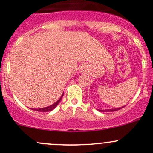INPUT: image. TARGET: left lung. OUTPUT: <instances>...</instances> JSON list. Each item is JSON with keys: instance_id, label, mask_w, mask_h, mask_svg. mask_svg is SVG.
I'll use <instances>...</instances> for the list:
<instances>
[{"instance_id": "8db88e82", "label": "left lung", "mask_w": 153, "mask_h": 153, "mask_svg": "<svg viewBox=\"0 0 153 153\" xmlns=\"http://www.w3.org/2000/svg\"><path fill=\"white\" fill-rule=\"evenodd\" d=\"M124 107V106H123ZM123 107H120V108H111V109H106V110H100V109H98L99 111H100L101 112H104V111H118L119 109H121V108H122Z\"/></svg>"}]
</instances>
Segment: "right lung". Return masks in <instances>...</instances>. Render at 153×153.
I'll use <instances>...</instances> for the list:
<instances>
[{
	"instance_id": "add662e5",
	"label": "right lung",
	"mask_w": 153,
	"mask_h": 153,
	"mask_svg": "<svg viewBox=\"0 0 153 153\" xmlns=\"http://www.w3.org/2000/svg\"><path fill=\"white\" fill-rule=\"evenodd\" d=\"M63 95H64V94H62V96H61V97L59 98V99L58 100V101H57V102H55L54 103H53V104H52L51 106H49L47 107H45V108H31L32 110L34 111H40V112H47V111H50L53 110L54 108H56V106L58 105V103H59V101H60V100L62 99Z\"/></svg>"
}]
</instances>
